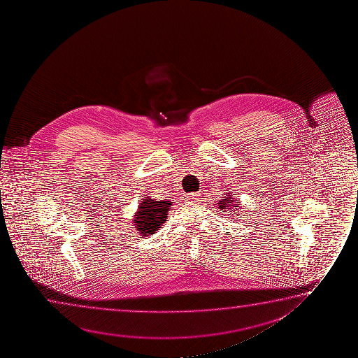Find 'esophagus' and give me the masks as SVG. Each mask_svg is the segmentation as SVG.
<instances>
[{"label":"esophagus","instance_id":"1","mask_svg":"<svg viewBox=\"0 0 358 358\" xmlns=\"http://www.w3.org/2000/svg\"><path fill=\"white\" fill-rule=\"evenodd\" d=\"M187 199H188V201H199V199H201V193H199V192L189 193V194H187Z\"/></svg>","mask_w":358,"mask_h":358}]
</instances>
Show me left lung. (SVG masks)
Masks as SVG:
<instances>
[{
  "label": "left lung",
  "instance_id": "1",
  "mask_svg": "<svg viewBox=\"0 0 358 358\" xmlns=\"http://www.w3.org/2000/svg\"><path fill=\"white\" fill-rule=\"evenodd\" d=\"M234 201H235L234 196H231V193H226L222 196V199L217 203V206H219V209H221V210H224V209H229L231 211L237 210V208L235 210L233 209L236 206V204H234Z\"/></svg>",
  "mask_w": 358,
  "mask_h": 358
}]
</instances>
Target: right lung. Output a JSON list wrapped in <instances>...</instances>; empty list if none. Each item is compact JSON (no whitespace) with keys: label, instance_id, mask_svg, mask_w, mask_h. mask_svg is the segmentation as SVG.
I'll return each mask as SVG.
<instances>
[{"label":"right lung","instance_id":"1","mask_svg":"<svg viewBox=\"0 0 358 358\" xmlns=\"http://www.w3.org/2000/svg\"><path fill=\"white\" fill-rule=\"evenodd\" d=\"M171 203L170 201H157L149 196L142 199L133 217V225L136 226L138 234L145 237L154 235L166 221Z\"/></svg>","mask_w":358,"mask_h":358}]
</instances>
